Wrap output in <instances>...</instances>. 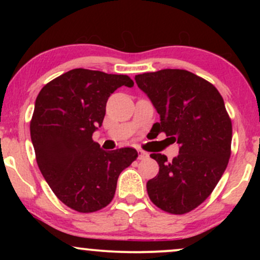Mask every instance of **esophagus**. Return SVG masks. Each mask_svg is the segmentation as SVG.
<instances>
[{
    "label": "esophagus",
    "instance_id": "34e87169",
    "mask_svg": "<svg viewBox=\"0 0 260 260\" xmlns=\"http://www.w3.org/2000/svg\"><path fill=\"white\" fill-rule=\"evenodd\" d=\"M149 157V154L145 153V151L143 150H138V159L139 160H144V159H148Z\"/></svg>",
    "mask_w": 260,
    "mask_h": 260
}]
</instances>
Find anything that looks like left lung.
<instances>
[{
	"label": "left lung",
	"instance_id": "left-lung-1",
	"mask_svg": "<svg viewBox=\"0 0 260 260\" xmlns=\"http://www.w3.org/2000/svg\"><path fill=\"white\" fill-rule=\"evenodd\" d=\"M147 94L160 122L155 134L165 132L180 147L171 161L150 156L159 174L147 182L150 201L171 214H184L202 204L220 181L231 154L232 124L222 96L213 84L184 70H161L134 77Z\"/></svg>",
	"mask_w": 260,
	"mask_h": 260
}]
</instances>
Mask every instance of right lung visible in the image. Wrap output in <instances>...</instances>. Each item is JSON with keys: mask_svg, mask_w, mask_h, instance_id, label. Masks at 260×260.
Instances as JSON below:
<instances>
[{"mask_svg": "<svg viewBox=\"0 0 260 260\" xmlns=\"http://www.w3.org/2000/svg\"><path fill=\"white\" fill-rule=\"evenodd\" d=\"M123 74L68 71L47 83L35 100L30 137L37 162L52 192L79 213H92L112 201L118 176L138 156L136 149L106 151L92 140L103 124L106 103Z\"/></svg>", "mask_w": 260, "mask_h": 260, "instance_id": "right-lung-1", "label": "right lung"}]
</instances>
